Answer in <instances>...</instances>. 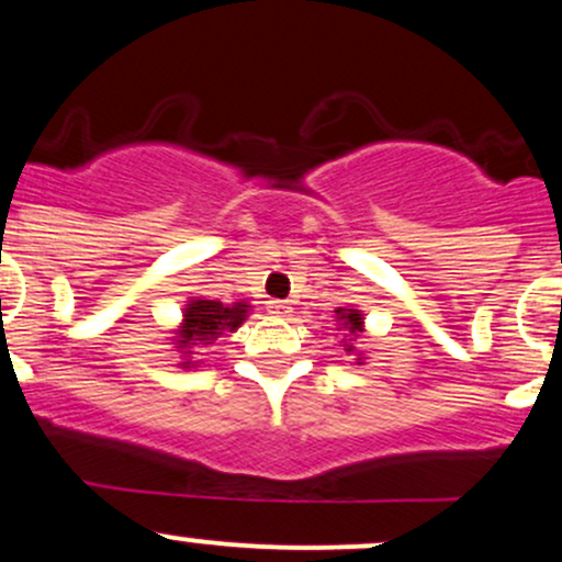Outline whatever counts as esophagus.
Masks as SVG:
<instances>
[{
	"mask_svg": "<svg viewBox=\"0 0 562 562\" xmlns=\"http://www.w3.org/2000/svg\"><path fill=\"white\" fill-rule=\"evenodd\" d=\"M267 308L269 314H274V317H290V312H293V306H290L288 301H277V299L267 301Z\"/></svg>",
	"mask_w": 562,
	"mask_h": 562,
	"instance_id": "1",
	"label": "esophagus"
}]
</instances>
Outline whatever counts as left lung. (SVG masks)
I'll use <instances>...</instances> for the list:
<instances>
[{"label": "left lung", "mask_w": 562, "mask_h": 562, "mask_svg": "<svg viewBox=\"0 0 562 562\" xmlns=\"http://www.w3.org/2000/svg\"><path fill=\"white\" fill-rule=\"evenodd\" d=\"M335 314H338L340 327H344V330H346L344 338H346V340H357L359 333L364 330V322H362L364 317H362V314H359L357 308H338V312H335ZM340 327H338V330H340ZM346 340H344L346 351H353V346L346 344Z\"/></svg>", "instance_id": "obj_1"}]
</instances>
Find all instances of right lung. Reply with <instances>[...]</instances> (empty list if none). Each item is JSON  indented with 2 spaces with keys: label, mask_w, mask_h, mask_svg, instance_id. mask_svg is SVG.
I'll use <instances>...</instances> for the list:
<instances>
[{
  "label": "right lung",
  "mask_w": 562,
  "mask_h": 562,
  "mask_svg": "<svg viewBox=\"0 0 562 562\" xmlns=\"http://www.w3.org/2000/svg\"><path fill=\"white\" fill-rule=\"evenodd\" d=\"M248 303H232V306H224L222 301H190L184 308L182 327L177 330L173 344H177V348L184 357H192L195 348L214 344L218 335L235 333L245 322V317H248ZM182 364L190 367L192 362L187 359Z\"/></svg>",
  "instance_id": "right-lung-1"
}]
</instances>
